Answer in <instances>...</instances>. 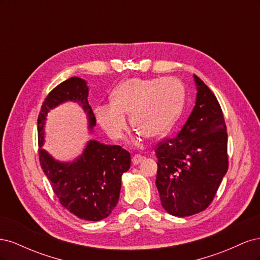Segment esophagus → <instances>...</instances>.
Instances as JSON below:
<instances>
[{
    "label": "esophagus",
    "instance_id": "34e87169",
    "mask_svg": "<svg viewBox=\"0 0 260 260\" xmlns=\"http://www.w3.org/2000/svg\"><path fill=\"white\" fill-rule=\"evenodd\" d=\"M143 158H144V157H143L142 155H140V154H136L135 156L132 157V164H133V165H138V164H140L141 161L143 160Z\"/></svg>",
    "mask_w": 260,
    "mask_h": 260
}]
</instances>
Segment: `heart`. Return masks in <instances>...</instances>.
Returning <instances> with one entry per match:
<instances>
[{"label": "heart", "mask_w": 260, "mask_h": 260, "mask_svg": "<svg viewBox=\"0 0 260 260\" xmlns=\"http://www.w3.org/2000/svg\"><path fill=\"white\" fill-rule=\"evenodd\" d=\"M184 104L183 85L174 78L128 79L112 94V105L100 106L96 118L106 135L118 140L127 129L125 116L141 135L156 139L170 130Z\"/></svg>", "instance_id": "b5f03b06"}]
</instances>
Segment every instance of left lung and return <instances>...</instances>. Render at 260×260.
<instances>
[{"mask_svg":"<svg viewBox=\"0 0 260 260\" xmlns=\"http://www.w3.org/2000/svg\"><path fill=\"white\" fill-rule=\"evenodd\" d=\"M195 106L175 138L157 144L156 186L161 205L172 216L205 210L228 170V133L215 94L198 76Z\"/></svg>","mask_w":260,"mask_h":260,"instance_id":"left-lung-1","label":"left lung"}]
</instances>
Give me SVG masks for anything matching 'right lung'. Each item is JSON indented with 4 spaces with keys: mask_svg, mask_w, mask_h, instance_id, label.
<instances>
[{
    "mask_svg": "<svg viewBox=\"0 0 260 260\" xmlns=\"http://www.w3.org/2000/svg\"><path fill=\"white\" fill-rule=\"evenodd\" d=\"M88 94L86 82L78 77L69 78L49 93L38 117L39 160L60 205L78 218L100 221L112 214L119 200L121 176L130 168V153L119 145L91 140L79 158L60 162L42 148L46 114L66 101L80 103L88 115L89 127L95 125Z\"/></svg>",
    "mask_w": 260,
    "mask_h": 260,
    "instance_id": "1",
    "label": "right lung"
}]
</instances>
